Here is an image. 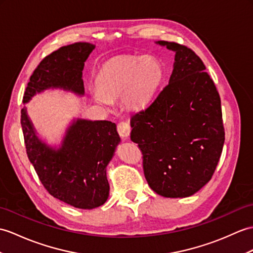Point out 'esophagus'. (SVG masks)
<instances>
[{
	"instance_id": "esophagus-1",
	"label": "esophagus",
	"mask_w": 253,
	"mask_h": 253,
	"mask_svg": "<svg viewBox=\"0 0 253 253\" xmlns=\"http://www.w3.org/2000/svg\"><path fill=\"white\" fill-rule=\"evenodd\" d=\"M117 132L120 133V136L123 138H127L130 133V126L126 122H120L117 124Z\"/></svg>"
}]
</instances>
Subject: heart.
Masks as SVG:
<instances>
[{
    "mask_svg": "<svg viewBox=\"0 0 253 253\" xmlns=\"http://www.w3.org/2000/svg\"><path fill=\"white\" fill-rule=\"evenodd\" d=\"M164 78L161 62L155 57H125L110 62L100 73L93 97L99 103L121 96L128 109L139 110L148 104Z\"/></svg>",
    "mask_w": 253,
    "mask_h": 253,
    "instance_id": "obj_1",
    "label": "heart"
}]
</instances>
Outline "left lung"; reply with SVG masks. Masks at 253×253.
I'll use <instances>...</instances> for the list:
<instances>
[{
    "label": "left lung",
    "mask_w": 253,
    "mask_h": 253,
    "mask_svg": "<svg viewBox=\"0 0 253 253\" xmlns=\"http://www.w3.org/2000/svg\"><path fill=\"white\" fill-rule=\"evenodd\" d=\"M175 52L169 83L131 115L130 139L142 152L144 177L164 197H187L212 178L224 144L221 99L195 51L158 41Z\"/></svg>",
    "instance_id": "obj_1"
}]
</instances>
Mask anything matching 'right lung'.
<instances>
[{
	"label": "right lung",
	"instance_id": "add662e5",
	"mask_svg": "<svg viewBox=\"0 0 253 253\" xmlns=\"http://www.w3.org/2000/svg\"><path fill=\"white\" fill-rule=\"evenodd\" d=\"M93 48L92 44L80 42L46 56L30 76L22 102L47 88L60 87L83 95L82 71ZM20 122L29 161L51 196L80 209H93L107 202L110 186L105 168L121 141L114 123L75 121L61 148L55 150L37 137L25 109Z\"/></svg>",
	"mask_w": 253,
	"mask_h": 253
}]
</instances>
